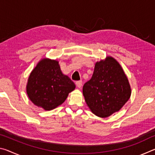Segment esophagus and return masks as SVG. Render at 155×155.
Returning <instances> with one entry per match:
<instances>
[{"instance_id":"34e87169","label":"esophagus","mask_w":155,"mask_h":155,"mask_svg":"<svg viewBox=\"0 0 155 155\" xmlns=\"http://www.w3.org/2000/svg\"><path fill=\"white\" fill-rule=\"evenodd\" d=\"M76 85H77L78 88H81V86H82V81H78L76 82Z\"/></svg>"}]
</instances>
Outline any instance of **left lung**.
<instances>
[{"mask_svg":"<svg viewBox=\"0 0 155 155\" xmlns=\"http://www.w3.org/2000/svg\"><path fill=\"white\" fill-rule=\"evenodd\" d=\"M83 94L93 114L107 117L118 111L129 99L131 90L121 65L111 57L97 62Z\"/></svg>","mask_w":155,"mask_h":155,"instance_id":"left-lung-1","label":"left lung"}]
</instances>
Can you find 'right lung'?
Listing matches in <instances>:
<instances>
[{
  "label": "right lung",
  "instance_id": "1",
  "mask_svg": "<svg viewBox=\"0 0 155 155\" xmlns=\"http://www.w3.org/2000/svg\"><path fill=\"white\" fill-rule=\"evenodd\" d=\"M74 89L75 84L61 72L58 61L44 59L31 72L27 92L33 104L49 111L64 103Z\"/></svg>",
  "mask_w": 155,
  "mask_h": 155
}]
</instances>
